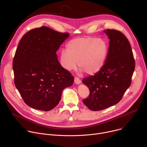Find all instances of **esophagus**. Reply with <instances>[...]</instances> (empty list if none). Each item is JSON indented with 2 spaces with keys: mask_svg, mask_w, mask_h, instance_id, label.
<instances>
[{
  "mask_svg": "<svg viewBox=\"0 0 147 147\" xmlns=\"http://www.w3.org/2000/svg\"><path fill=\"white\" fill-rule=\"evenodd\" d=\"M74 82H75V83H76V84H79L81 83V80H80L78 78L75 77V79H74Z\"/></svg>",
  "mask_w": 147,
  "mask_h": 147,
  "instance_id": "1",
  "label": "esophagus"
}]
</instances>
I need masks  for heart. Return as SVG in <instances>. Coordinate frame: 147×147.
I'll use <instances>...</instances> for the list:
<instances>
[{
	"label": "heart",
	"instance_id": "b5f03b06",
	"mask_svg": "<svg viewBox=\"0 0 147 147\" xmlns=\"http://www.w3.org/2000/svg\"><path fill=\"white\" fill-rule=\"evenodd\" d=\"M60 54L63 67L68 71L78 65L86 74L93 75L100 72L106 62L108 46L105 40L93 38H79L71 40Z\"/></svg>",
	"mask_w": 147,
	"mask_h": 147
}]
</instances>
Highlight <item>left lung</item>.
I'll list each match as a JSON object with an SVG mask.
<instances>
[{
	"instance_id": "1",
	"label": "left lung",
	"mask_w": 147,
	"mask_h": 147,
	"mask_svg": "<svg viewBox=\"0 0 147 147\" xmlns=\"http://www.w3.org/2000/svg\"><path fill=\"white\" fill-rule=\"evenodd\" d=\"M109 39L108 56L102 69L83 79L90 94L83 102L92 111H100L119 102L131 84L135 61L130 43L120 31H104Z\"/></svg>"
}]
</instances>
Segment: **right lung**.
Returning <instances> with one entry per match:
<instances>
[{"instance_id":"add662e5","label":"right lung","mask_w":147,"mask_h":147,"mask_svg":"<svg viewBox=\"0 0 147 147\" xmlns=\"http://www.w3.org/2000/svg\"><path fill=\"white\" fill-rule=\"evenodd\" d=\"M69 36L42 26L21 38L13 68L16 87L29 107L50 111L60 102L63 90L73 84L74 76L61 65L56 54Z\"/></svg>"}]
</instances>
